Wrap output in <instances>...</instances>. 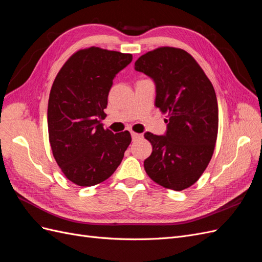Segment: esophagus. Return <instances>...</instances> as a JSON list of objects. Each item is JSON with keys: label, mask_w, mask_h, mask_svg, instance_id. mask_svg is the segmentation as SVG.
<instances>
[{"label": "esophagus", "mask_w": 262, "mask_h": 262, "mask_svg": "<svg viewBox=\"0 0 262 262\" xmlns=\"http://www.w3.org/2000/svg\"><path fill=\"white\" fill-rule=\"evenodd\" d=\"M131 136H132V140H133V141H136V140L142 138V134L136 133V132H131Z\"/></svg>", "instance_id": "esophagus-1"}]
</instances>
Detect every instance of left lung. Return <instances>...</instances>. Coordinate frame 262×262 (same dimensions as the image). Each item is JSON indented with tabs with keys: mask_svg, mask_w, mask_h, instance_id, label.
Listing matches in <instances>:
<instances>
[{
	"mask_svg": "<svg viewBox=\"0 0 262 262\" xmlns=\"http://www.w3.org/2000/svg\"><path fill=\"white\" fill-rule=\"evenodd\" d=\"M136 70L153 78L155 106L168 118L165 136L144 134L153 146L144 169L156 184L181 191L199 180L212 158L219 130L215 91L192 55L173 47L141 55Z\"/></svg>",
	"mask_w": 262,
	"mask_h": 262,
	"instance_id": "left-lung-1",
	"label": "left lung"
}]
</instances>
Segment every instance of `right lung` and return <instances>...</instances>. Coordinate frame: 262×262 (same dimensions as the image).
<instances>
[{"instance_id":"add662e5","label":"right lung","mask_w":262,"mask_h":262,"mask_svg":"<svg viewBox=\"0 0 262 262\" xmlns=\"http://www.w3.org/2000/svg\"><path fill=\"white\" fill-rule=\"evenodd\" d=\"M131 53L90 47L67 60L52 84L48 133L52 154L73 184L91 187L105 181L120 165L131 143L129 131L104 129L108 94Z\"/></svg>"}]
</instances>
